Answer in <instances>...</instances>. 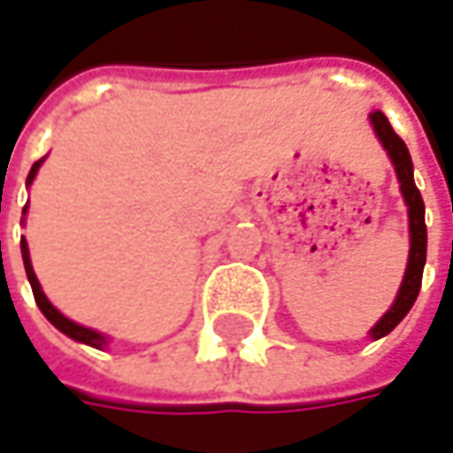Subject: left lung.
<instances>
[{
    "label": "left lung",
    "mask_w": 453,
    "mask_h": 453,
    "mask_svg": "<svg viewBox=\"0 0 453 453\" xmlns=\"http://www.w3.org/2000/svg\"><path fill=\"white\" fill-rule=\"evenodd\" d=\"M371 124L379 134L381 144L387 147L391 163H394V171H396V179H399V188L404 194V202L410 207V262H407V272H404V280H402V288L396 293V301L384 316L381 321L371 329V337L379 340L384 334H389L391 329L410 313L412 303L418 301V293H420V285H423V267H426V249H428V230H426V204H423V196L418 191V186L412 181V160H410V152H407V144L402 142V137L391 129L389 119L381 113V111H373L371 113Z\"/></svg>",
    "instance_id": "1"
}]
</instances>
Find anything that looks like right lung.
I'll list each match as a JSON object with an SVG mask.
<instances>
[{"instance_id": "1", "label": "right lung", "mask_w": 453, "mask_h": 453, "mask_svg": "<svg viewBox=\"0 0 453 453\" xmlns=\"http://www.w3.org/2000/svg\"><path fill=\"white\" fill-rule=\"evenodd\" d=\"M41 163H43V157L33 163V168H30V173H27V184L35 179V171L41 168ZM25 210H27V204H25ZM25 210H22V215H25ZM20 249H22V262H25V274H27V280H30V288H33L35 303H38V309L43 311V316H46V319L59 329V332H64L66 337H72V340H77V342H85V345H90V348H104L105 345L104 334H98V332H93V329H88V326H80V324H74V321H69L66 316H62L59 311L49 303V298L43 296V290H41V285H38V277H35V272H33V265H30L25 238L20 241Z\"/></svg>"}]
</instances>
